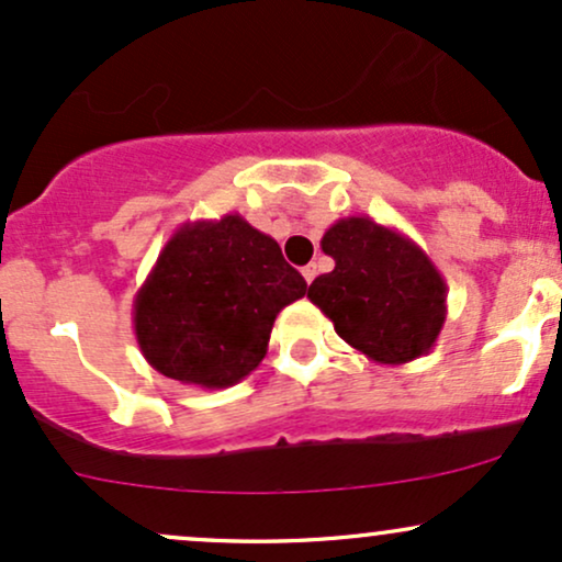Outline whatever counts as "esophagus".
<instances>
[{
  "instance_id": "34e87169",
  "label": "esophagus",
  "mask_w": 562,
  "mask_h": 562,
  "mask_svg": "<svg viewBox=\"0 0 562 562\" xmlns=\"http://www.w3.org/2000/svg\"><path fill=\"white\" fill-rule=\"evenodd\" d=\"M301 274H303V280H306L308 285H312L314 277H317V263H306V267L301 269Z\"/></svg>"
}]
</instances>
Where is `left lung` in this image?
<instances>
[{
	"instance_id": "obj_1",
	"label": "left lung",
	"mask_w": 562,
	"mask_h": 562,
	"mask_svg": "<svg viewBox=\"0 0 562 562\" xmlns=\"http://www.w3.org/2000/svg\"><path fill=\"white\" fill-rule=\"evenodd\" d=\"M335 269L308 285L348 346L380 364H406L436 346L447 282L415 240L370 216L338 218L322 237Z\"/></svg>"
}]
</instances>
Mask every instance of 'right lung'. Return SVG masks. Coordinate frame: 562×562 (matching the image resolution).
<instances>
[{"instance_id": "right-lung-1", "label": "right lung", "mask_w": 562, "mask_h": 562, "mask_svg": "<svg viewBox=\"0 0 562 562\" xmlns=\"http://www.w3.org/2000/svg\"><path fill=\"white\" fill-rule=\"evenodd\" d=\"M303 295L274 237L240 214L200 218L173 232L137 290L134 333L160 375L227 389L261 364L277 314Z\"/></svg>"}]
</instances>
